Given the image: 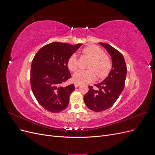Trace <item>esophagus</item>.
I'll return each mask as SVG.
<instances>
[{"mask_svg": "<svg viewBox=\"0 0 155 155\" xmlns=\"http://www.w3.org/2000/svg\"><path fill=\"white\" fill-rule=\"evenodd\" d=\"M74 86H75V87H76V88H77V87H79V86H80V84H78V83H75L74 84Z\"/></svg>", "mask_w": 155, "mask_h": 155, "instance_id": "34e87169", "label": "esophagus"}]
</instances>
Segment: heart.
<instances>
[{"mask_svg": "<svg viewBox=\"0 0 155 155\" xmlns=\"http://www.w3.org/2000/svg\"><path fill=\"white\" fill-rule=\"evenodd\" d=\"M83 53L91 59L88 65V70H79L74 74L73 80L78 84H85L94 81L96 76L103 79L109 76L112 68V63L111 59L99 46L91 45L84 48ZM67 66L70 70L75 71L78 68V58L76 54L70 56Z\"/></svg>", "mask_w": 155, "mask_h": 155, "instance_id": "1", "label": "heart"}]
</instances>
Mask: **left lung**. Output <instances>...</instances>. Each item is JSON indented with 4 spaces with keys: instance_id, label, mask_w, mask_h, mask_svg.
<instances>
[{
    "instance_id": "obj_1",
    "label": "left lung",
    "mask_w": 155,
    "mask_h": 155,
    "mask_svg": "<svg viewBox=\"0 0 155 155\" xmlns=\"http://www.w3.org/2000/svg\"><path fill=\"white\" fill-rule=\"evenodd\" d=\"M111 56L112 68L104 81L88 86V91L84 96L85 104L88 109L101 112L109 109L118 100L125 87L127 66L123 55L110 45L100 43Z\"/></svg>"
}]
</instances>
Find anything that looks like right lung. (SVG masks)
<instances>
[{"label": "right lung", "instance_id": "obj_1", "mask_svg": "<svg viewBox=\"0 0 155 155\" xmlns=\"http://www.w3.org/2000/svg\"><path fill=\"white\" fill-rule=\"evenodd\" d=\"M81 45L53 42L42 47L33 59L31 88L37 102L46 110L58 113L67 107L75 89L74 84L63 85L71 78L67 61Z\"/></svg>", "mask_w": 155, "mask_h": 155}]
</instances>
